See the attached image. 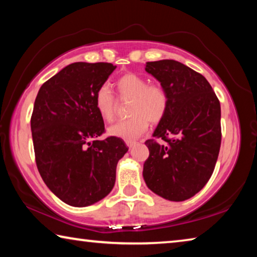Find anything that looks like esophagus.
<instances>
[{
    "mask_svg": "<svg viewBox=\"0 0 257 257\" xmlns=\"http://www.w3.org/2000/svg\"><path fill=\"white\" fill-rule=\"evenodd\" d=\"M125 144H127L128 148H133V146L136 144V142H134V141H127V142H125Z\"/></svg>",
    "mask_w": 257,
    "mask_h": 257,
    "instance_id": "obj_1",
    "label": "esophagus"
}]
</instances>
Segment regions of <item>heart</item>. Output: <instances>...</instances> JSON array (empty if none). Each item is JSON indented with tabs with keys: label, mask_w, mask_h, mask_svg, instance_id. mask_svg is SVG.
I'll use <instances>...</instances> for the list:
<instances>
[{
	"label": "heart",
	"mask_w": 257,
	"mask_h": 257,
	"mask_svg": "<svg viewBox=\"0 0 257 257\" xmlns=\"http://www.w3.org/2000/svg\"><path fill=\"white\" fill-rule=\"evenodd\" d=\"M117 95L121 99H132L128 120L119 121L108 128V135L134 141L143 135L151 123L164 120L169 107V97L161 84L149 83L145 77L127 73L116 80ZM95 107L105 121H112L115 115L116 100L107 84H101L95 93Z\"/></svg>",
	"instance_id": "obj_1"
}]
</instances>
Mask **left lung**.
Here are the masks:
<instances>
[{"mask_svg": "<svg viewBox=\"0 0 257 257\" xmlns=\"http://www.w3.org/2000/svg\"><path fill=\"white\" fill-rule=\"evenodd\" d=\"M145 71L166 89L169 107L153 137L143 177L151 191L184 201L207 184L221 148V105L206 77L173 59L148 62Z\"/></svg>", "mask_w": 257, "mask_h": 257, "instance_id": "obj_1", "label": "left lung"}]
</instances>
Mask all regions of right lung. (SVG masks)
<instances>
[{"instance_id":"add662e5","label":"right lung","mask_w":257,"mask_h":257,"mask_svg":"<svg viewBox=\"0 0 257 257\" xmlns=\"http://www.w3.org/2000/svg\"><path fill=\"white\" fill-rule=\"evenodd\" d=\"M111 63H73L42 84L31 117L35 161L49 190L73 207L101 200L115 183L128 151L121 138L98 137L104 120L96 90L115 70Z\"/></svg>"}]
</instances>
